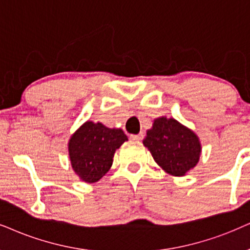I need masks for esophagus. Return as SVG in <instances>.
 <instances>
[{"label": "esophagus", "instance_id": "esophagus-1", "mask_svg": "<svg viewBox=\"0 0 250 250\" xmlns=\"http://www.w3.org/2000/svg\"><path fill=\"white\" fill-rule=\"evenodd\" d=\"M130 138L134 141L143 140V132H140V134H137V135H130Z\"/></svg>", "mask_w": 250, "mask_h": 250}]
</instances>
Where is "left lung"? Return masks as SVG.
<instances>
[{
	"label": "left lung",
	"mask_w": 250,
	"mask_h": 250,
	"mask_svg": "<svg viewBox=\"0 0 250 250\" xmlns=\"http://www.w3.org/2000/svg\"><path fill=\"white\" fill-rule=\"evenodd\" d=\"M143 144L152 154L154 162L174 176L187 174L197 165L201 157L200 138L173 118L162 116L154 120Z\"/></svg>",
	"instance_id": "1"
}]
</instances>
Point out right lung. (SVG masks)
Returning <instances> with one entry per match:
<instances>
[{
	"mask_svg": "<svg viewBox=\"0 0 250 250\" xmlns=\"http://www.w3.org/2000/svg\"><path fill=\"white\" fill-rule=\"evenodd\" d=\"M128 141L121 129L86 121L74 132L68 143L72 169L82 181H99L108 172L115 151Z\"/></svg>",
	"mask_w": 250,
	"mask_h": 250,
	"instance_id": "right-lung-1",
	"label": "right lung"
}]
</instances>
